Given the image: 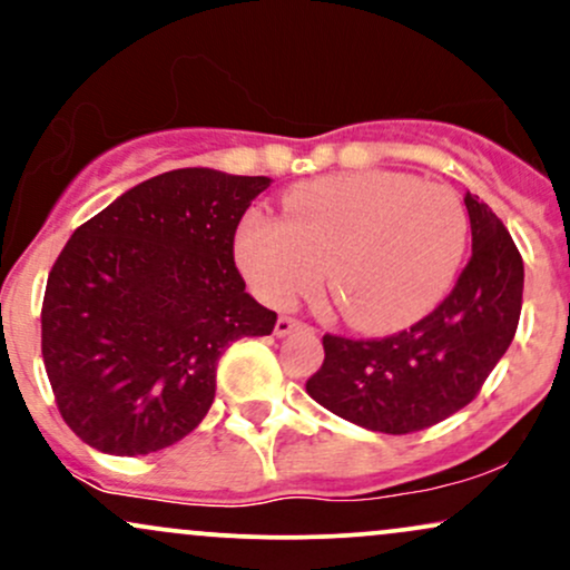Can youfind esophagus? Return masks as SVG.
<instances>
[{
	"label": "esophagus",
	"instance_id": "1",
	"mask_svg": "<svg viewBox=\"0 0 570 570\" xmlns=\"http://www.w3.org/2000/svg\"><path fill=\"white\" fill-rule=\"evenodd\" d=\"M297 330H303V324L297 322V318H289V316H281L278 322H276V337H286V335H292V332H297Z\"/></svg>",
	"mask_w": 570,
	"mask_h": 570
}]
</instances>
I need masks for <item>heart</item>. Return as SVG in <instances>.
Here are the masks:
<instances>
[{
	"mask_svg": "<svg viewBox=\"0 0 570 570\" xmlns=\"http://www.w3.org/2000/svg\"><path fill=\"white\" fill-rule=\"evenodd\" d=\"M469 217L450 187L417 176L356 171L284 195V219L248 212L235 263L254 294L286 307L326 284L362 330L415 322L448 294L463 263Z\"/></svg>",
	"mask_w": 570,
	"mask_h": 570,
	"instance_id": "heart-1",
	"label": "heart"
}]
</instances>
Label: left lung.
<instances>
[{
  "label": "left lung",
  "instance_id": "8db88e82",
  "mask_svg": "<svg viewBox=\"0 0 570 570\" xmlns=\"http://www.w3.org/2000/svg\"><path fill=\"white\" fill-rule=\"evenodd\" d=\"M472 259L453 292L410 330L381 340L324 335V364L305 391L343 421L412 434L466 407L512 343L522 311V257L512 235L466 193Z\"/></svg>",
  "mask_w": 570,
  "mask_h": 570
}]
</instances>
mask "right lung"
I'll return each mask as SVG.
<instances>
[{
    "label": "right lung",
    "instance_id": "1",
    "mask_svg": "<svg viewBox=\"0 0 570 570\" xmlns=\"http://www.w3.org/2000/svg\"><path fill=\"white\" fill-rule=\"evenodd\" d=\"M267 176L176 168L71 233L42 299V358L67 426L109 455H147L198 429L217 362L276 313L246 292L238 222Z\"/></svg>",
    "mask_w": 570,
    "mask_h": 570
}]
</instances>
